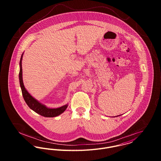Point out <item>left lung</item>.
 Masks as SVG:
<instances>
[{
  "mask_svg": "<svg viewBox=\"0 0 161 161\" xmlns=\"http://www.w3.org/2000/svg\"><path fill=\"white\" fill-rule=\"evenodd\" d=\"M118 116H120V115H118ZM114 117H115V116H114Z\"/></svg>",
  "mask_w": 161,
  "mask_h": 161,
  "instance_id": "left-lung-1",
  "label": "left lung"
}]
</instances>
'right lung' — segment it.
I'll use <instances>...</instances> for the list:
<instances>
[{"label":"right lung","instance_id":"add662e5","mask_svg":"<svg viewBox=\"0 0 161 161\" xmlns=\"http://www.w3.org/2000/svg\"><path fill=\"white\" fill-rule=\"evenodd\" d=\"M23 53L22 54L20 61V72H19V80L20 85L22 89L23 98L30 107V109L33 110L35 112L39 115L43 116L45 117H55L63 114L68 108V104L63 105L61 107L57 108H47L45 105L42 104L34 97H33L29 92L25 89L23 84V77H22V61L23 58Z\"/></svg>","mask_w":161,"mask_h":161}]
</instances>
